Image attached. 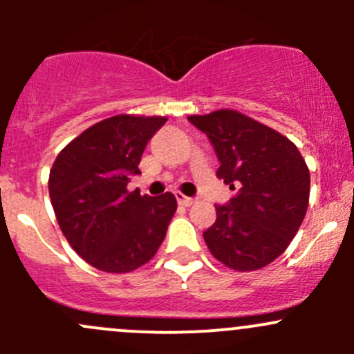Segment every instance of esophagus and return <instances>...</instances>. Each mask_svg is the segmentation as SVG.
Segmentation results:
<instances>
[{
  "mask_svg": "<svg viewBox=\"0 0 354 354\" xmlns=\"http://www.w3.org/2000/svg\"><path fill=\"white\" fill-rule=\"evenodd\" d=\"M174 197H176L178 203H180V205H183V207H190V205H194L195 202H197V198L187 197V195H183V194H176Z\"/></svg>",
  "mask_w": 354,
  "mask_h": 354,
  "instance_id": "obj_1",
  "label": "esophagus"
}]
</instances>
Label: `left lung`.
<instances>
[{
    "mask_svg": "<svg viewBox=\"0 0 354 354\" xmlns=\"http://www.w3.org/2000/svg\"><path fill=\"white\" fill-rule=\"evenodd\" d=\"M207 135L221 166L217 178L236 195L216 205L203 240L234 270L274 262L298 233L310 197V171L296 145L272 128L233 109L188 118Z\"/></svg>",
    "mask_w": 354,
    "mask_h": 354,
    "instance_id": "1",
    "label": "left lung"
}]
</instances>
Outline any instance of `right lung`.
<instances>
[{"label": "right lung", "mask_w": 354, "mask_h": 354, "mask_svg": "<svg viewBox=\"0 0 354 354\" xmlns=\"http://www.w3.org/2000/svg\"><path fill=\"white\" fill-rule=\"evenodd\" d=\"M160 116L108 118L59 152L49 173V197L71 248L92 267L123 274L147 263L176 212L173 194L128 192Z\"/></svg>", "instance_id": "obj_1"}]
</instances>
